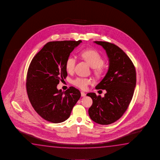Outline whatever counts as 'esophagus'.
I'll return each instance as SVG.
<instances>
[{"instance_id":"obj_1","label":"esophagus","mask_w":160,"mask_h":160,"mask_svg":"<svg viewBox=\"0 0 160 160\" xmlns=\"http://www.w3.org/2000/svg\"><path fill=\"white\" fill-rule=\"evenodd\" d=\"M81 93L82 97H84V96H86V94L84 92H81Z\"/></svg>"}]
</instances>
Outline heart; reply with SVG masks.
Wrapping results in <instances>:
<instances>
[{
    "instance_id": "b5f03b06",
    "label": "heart",
    "mask_w": 160,
    "mask_h": 160,
    "mask_svg": "<svg viewBox=\"0 0 160 160\" xmlns=\"http://www.w3.org/2000/svg\"><path fill=\"white\" fill-rule=\"evenodd\" d=\"M80 56L92 68L95 75L100 77L103 72L104 60L99 52L95 50L86 49L80 52ZM76 58L74 57H68L65 62V68L67 72H73L76 65ZM73 83L76 87L82 89H87L88 86L92 83V80L88 78L78 77L73 79Z\"/></svg>"
}]
</instances>
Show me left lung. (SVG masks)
Masks as SVG:
<instances>
[{"instance_id":"obj_1","label":"left lung","mask_w":160,"mask_h":160,"mask_svg":"<svg viewBox=\"0 0 160 160\" xmlns=\"http://www.w3.org/2000/svg\"><path fill=\"white\" fill-rule=\"evenodd\" d=\"M95 42L105 50L109 67L105 77L96 86V89H105V96L95 93L87 94L93 101L88 114L96 123L110 124L119 119L130 104L136 86V68L127 55L114 43Z\"/></svg>"}]
</instances>
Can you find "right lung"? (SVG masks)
<instances>
[{
  "instance_id": "obj_1",
  "label": "right lung",
  "mask_w": 160,
  "mask_h": 160,
  "mask_svg": "<svg viewBox=\"0 0 160 160\" xmlns=\"http://www.w3.org/2000/svg\"><path fill=\"white\" fill-rule=\"evenodd\" d=\"M81 40L50 41L33 57L27 71L26 89L36 112L48 122L59 123L70 117L81 92L70 87L64 92L57 85L67 77L65 62Z\"/></svg>"
}]
</instances>
